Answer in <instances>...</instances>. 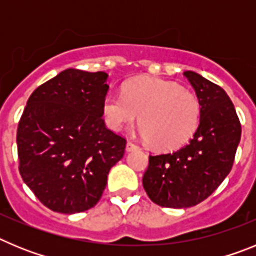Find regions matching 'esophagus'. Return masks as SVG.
Here are the masks:
<instances>
[{"mask_svg": "<svg viewBox=\"0 0 256 256\" xmlns=\"http://www.w3.org/2000/svg\"><path fill=\"white\" fill-rule=\"evenodd\" d=\"M137 148H138V146H137V144H133V142H126V150L128 151V152H130V151H133V150H137Z\"/></svg>", "mask_w": 256, "mask_h": 256, "instance_id": "esophagus-1", "label": "esophagus"}]
</instances>
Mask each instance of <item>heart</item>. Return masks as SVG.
<instances>
[{
	"mask_svg": "<svg viewBox=\"0 0 256 256\" xmlns=\"http://www.w3.org/2000/svg\"><path fill=\"white\" fill-rule=\"evenodd\" d=\"M201 105L192 92L180 84L152 76L130 80L123 94H108L102 116L110 130L119 132L140 118L141 138L159 150H176L196 132Z\"/></svg>",
	"mask_w": 256,
	"mask_h": 256,
	"instance_id": "1",
	"label": "heart"
}]
</instances>
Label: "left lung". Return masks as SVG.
I'll list each match as a JSON object with an SVG mask.
<instances>
[{"instance_id":"1","label":"left lung","mask_w":256,"mask_h":256,"mask_svg":"<svg viewBox=\"0 0 256 256\" xmlns=\"http://www.w3.org/2000/svg\"><path fill=\"white\" fill-rule=\"evenodd\" d=\"M183 76L201 105L195 134L172 154L151 156L142 184L155 204L182 209L209 198L230 174L241 138V124L223 88L195 72Z\"/></svg>"}]
</instances>
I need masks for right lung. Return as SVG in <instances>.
<instances>
[{
    "label": "right lung",
    "instance_id": "add662e5",
    "mask_svg": "<svg viewBox=\"0 0 256 256\" xmlns=\"http://www.w3.org/2000/svg\"><path fill=\"white\" fill-rule=\"evenodd\" d=\"M105 72L64 70L29 97L18 126L22 180L44 206L76 214L98 202L126 140L108 130Z\"/></svg>",
    "mask_w": 256,
    "mask_h": 256
}]
</instances>
